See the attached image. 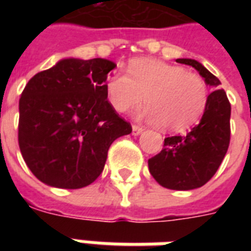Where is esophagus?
Returning <instances> with one entry per match:
<instances>
[{"label": "esophagus", "mask_w": 251, "mask_h": 251, "mask_svg": "<svg viewBox=\"0 0 251 251\" xmlns=\"http://www.w3.org/2000/svg\"><path fill=\"white\" fill-rule=\"evenodd\" d=\"M143 131V127L138 125H133V135H139Z\"/></svg>", "instance_id": "esophagus-1"}]
</instances>
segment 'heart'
Wrapping results in <instances>:
<instances>
[{
  "label": "heart",
  "mask_w": 251,
  "mask_h": 251,
  "mask_svg": "<svg viewBox=\"0 0 251 251\" xmlns=\"http://www.w3.org/2000/svg\"><path fill=\"white\" fill-rule=\"evenodd\" d=\"M129 74L114 73L105 86L110 105L120 113L141 105L145 96L141 116L165 131H183L202 117L208 91L198 74L151 58L131 61Z\"/></svg>",
  "instance_id": "obj_1"
}]
</instances>
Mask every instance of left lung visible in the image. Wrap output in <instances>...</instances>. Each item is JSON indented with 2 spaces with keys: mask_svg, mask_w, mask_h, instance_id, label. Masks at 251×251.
<instances>
[{
  "mask_svg": "<svg viewBox=\"0 0 251 251\" xmlns=\"http://www.w3.org/2000/svg\"><path fill=\"white\" fill-rule=\"evenodd\" d=\"M197 70L206 84L214 88L208 95L206 109L197 126L186 135L164 139V147L149 160L152 177L163 187L172 190H193L208 182L226 156L230 141V104L220 80L201 62L177 58Z\"/></svg>",
  "mask_w": 251,
  "mask_h": 251,
  "instance_id": "8db88e82",
  "label": "left lung"
}]
</instances>
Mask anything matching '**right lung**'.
Segmentation results:
<instances>
[{
  "label": "right lung",
  "mask_w": 251,
  "mask_h": 251,
  "mask_svg": "<svg viewBox=\"0 0 251 251\" xmlns=\"http://www.w3.org/2000/svg\"><path fill=\"white\" fill-rule=\"evenodd\" d=\"M105 58H64L37 73L19 100L18 142L29 171L45 185L80 189L98 178L108 150L131 133L106 100Z\"/></svg>",
  "instance_id": "1"
}]
</instances>
